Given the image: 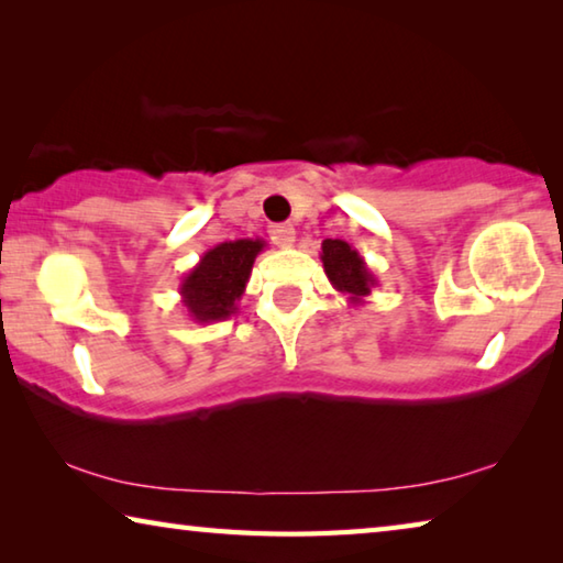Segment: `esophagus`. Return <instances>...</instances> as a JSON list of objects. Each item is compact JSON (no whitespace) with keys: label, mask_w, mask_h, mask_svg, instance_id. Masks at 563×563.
I'll use <instances>...</instances> for the list:
<instances>
[{"label":"esophagus","mask_w":563,"mask_h":563,"mask_svg":"<svg viewBox=\"0 0 563 563\" xmlns=\"http://www.w3.org/2000/svg\"><path fill=\"white\" fill-rule=\"evenodd\" d=\"M271 241L280 247H290L295 243V228L290 223H275L271 225Z\"/></svg>","instance_id":"1"}]
</instances>
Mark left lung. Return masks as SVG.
Segmentation results:
<instances>
[{"label":"left lung","mask_w":563,"mask_h":563,"mask_svg":"<svg viewBox=\"0 0 563 563\" xmlns=\"http://www.w3.org/2000/svg\"><path fill=\"white\" fill-rule=\"evenodd\" d=\"M320 261L332 288L347 295L350 305H365V298L373 292L377 278L367 268V263L357 253V247L340 241V238H325L322 241Z\"/></svg>","instance_id":"1"}]
</instances>
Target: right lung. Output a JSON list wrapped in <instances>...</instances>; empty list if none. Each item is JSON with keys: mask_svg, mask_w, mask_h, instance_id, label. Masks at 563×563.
I'll return each mask as SVG.
<instances>
[{"mask_svg": "<svg viewBox=\"0 0 563 563\" xmlns=\"http://www.w3.org/2000/svg\"><path fill=\"white\" fill-rule=\"evenodd\" d=\"M263 247V238H241L206 251L178 288L188 318L206 325L235 316L238 300L243 298L253 263Z\"/></svg>", "mask_w": 563, "mask_h": 563, "instance_id": "1", "label": "right lung"}]
</instances>
